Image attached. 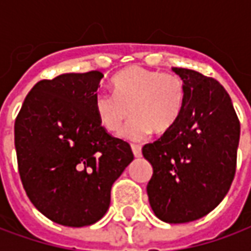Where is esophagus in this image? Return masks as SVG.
<instances>
[{
	"instance_id": "esophagus-1",
	"label": "esophagus",
	"mask_w": 251,
	"mask_h": 251,
	"mask_svg": "<svg viewBox=\"0 0 251 251\" xmlns=\"http://www.w3.org/2000/svg\"><path fill=\"white\" fill-rule=\"evenodd\" d=\"M131 151H133L134 157H141L142 156L141 147H140V145H131Z\"/></svg>"
}]
</instances>
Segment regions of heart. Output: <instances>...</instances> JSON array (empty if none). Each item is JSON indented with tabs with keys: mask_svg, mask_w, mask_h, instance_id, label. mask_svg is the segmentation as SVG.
I'll list each match as a JSON object with an SVG mask.
<instances>
[{
	"mask_svg": "<svg viewBox=\"0 0 251 251\" xmlns=\"http://www.w3.org/2000/svg\"><path fill=\"white\" fill-rule=\"evenodd\" d=\"M113 94L94 97V111L99 125L114 133L133 114L120 136L127 141H142L156 133L172 129L185 100L183 79L172 72L131 66L115 75Z\"/></svg>",
	"mask_w": 251,
	"mask_h": 251,
	"instance_id": "heart-1",
	"label": "heart"
}]
</instances>
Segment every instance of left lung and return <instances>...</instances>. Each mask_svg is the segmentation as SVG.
I'll list each match as a JSON object with an SVG mask.
<instances>
[{"label":"left lung","instance_id":"1","mask_svg":"<svg viewBox=\"0 0 251 251\" xmlns=\"http://www.w3.org/2000/svg\"><path fill=\"white\" fill-rule=\"evenodd\" d=\"M185 86L176 125L142 154L153 167L147 187L154 215L167 223H187L215 208L231 187L241 125L221 83L200 72L172 67Z\"/></svg>","mask_w":251,"mask_h":251}]
</instances>
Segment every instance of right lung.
I'll return each mask as SVG.
<instances>
[{
	"label": "right lung",
	"mask_w": 251,
	"mask_h": 251,
	"mask_svg": "<svg viewBox=\"0 0 251 251\" xmlns=\"http://www.w3.org/2000/svg\"><path fill=\"white\" fill-rule=\"evenodd\" d=\"M103 74H62L36 83L14 124L24 189L37 210L68 227L94 225L110 205L111 185L133 161L94 111Z\"/></svg>",
	"instance_id": "right-lung-1"
}]
</instances>
